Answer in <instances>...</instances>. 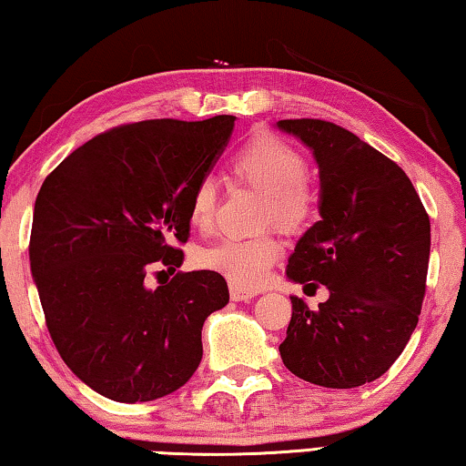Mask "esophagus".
I'll return each mask as SVG.
<instances>
[{
  "label": "esophagus",
  "mask_w": 466,
  "mask_h": 466,
  "mask_svg": "<svg viewBox=\"0 0 466 466\" xmlns=\"http://www.w3.org/2000/svg\"><path fill=\"white\" fill-rule=\"evenodd\" d=\"M228 292H231V300H235V302H239V300H252L254 296H256V292L254 289H246V288H239V286H231V289H228Z\"/></svg>",
  "instance_id": "1"
}]
</instances>
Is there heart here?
Segmentation results:
<instances>
[{"label": "heart", "instance_id": "b5f03b06", "mask_svg": "<svg viewBox=\"0 0 466 466\" xmlns=\"http://www.w3.org/2000/svg\"><path fill=\"white\" fill-rule=\"evenodd\" d=\"M231 172L239 183L265 195L262 225L275 222L283 231H302L315 214V191L307 180L302 155L273 134H260L241 147L231 159ZM217 212V185L201 178L191 193L188 217L198 228H208ZM281 244L273 235L239 239L227 238L199 252L198 262L208 271L225 275L235 286L254 288L265 279L267 268L279 258Z\"/></svg>", "mask_w": 466, "mask_h": 466}]
</instances>
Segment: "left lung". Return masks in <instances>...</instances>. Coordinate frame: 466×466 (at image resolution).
<instances>
[{"label": "left lung", "instance_id": "obj_1", "mask_svg": "<svg viewBox=\"0 0 466 466\" xmlns=\"http://www.w3.org/2000/svg\"><path fill=\"white\" fill-rule=\"evenodd\" d=\"M319 167V220L288 258L289 281L328 288L317 309L299 296L279 353L289 372L328 389L372 382L406 349L420 315L429 214L395 161L321 119H281Z\"/></svg>", "mask_w": 466, "mask_h": 466}]
</instances>
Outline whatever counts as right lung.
Returning a JSON list of instances; mask_svg holds the SVG:
<instances>
[{
  "instance_id": "1",
  "label": "right lung",
  "mask_w": 466,
  "mask_h": 466,
  "mask_svg": "<svg viewBox=\"0 0 466 466\" xmlns=\"http://www.w3.org/2000/svg\"><path fill=\"white\" fill-rule=\"evenodd\" d=\"M233 116L113 127L44 180L29 244L46 326L79 380L113 401H153L198 370L208 315L228 302L217 271L177 273L155 289L151 265H183L191 193L231 138Z\"/></svg>"
}]
</instances>
